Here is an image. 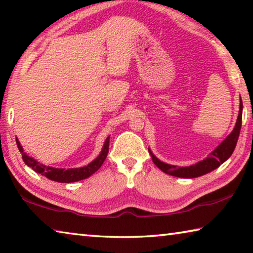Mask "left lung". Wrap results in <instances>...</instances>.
<instances>
[{
    "instance_id": "8db88e82",
    "label": "left lung",
    "mask_w": 253,
    "mask_h": 253,
    "mask_svg": "<svg viewBox=\"0 0 253 253\" xmlns=\"http://www.w3.org/2000/svg\"><path fill=\"white\" fill-rule=\"evenodd\" d=\"M242 100L240 98V110L238 115L237 123L231 134L226 137V138L222 142L219 146H217L214 151L210 154V155L205 158V160L196 163L194 165L186 166V168H177L175 165H169L166 163L162 162L154 155L151 152V149H148L149 154H151L152 160L158 169L163 172L172 175V176L176 177H184V178H194L202 176L204 174H208L212 172L215 169L219 168L221 164L228 160V158L232 155L235 146H237V142L240 135V129H241V124H242Z\"/></svg>"
}]
</instances>
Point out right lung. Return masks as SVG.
Segmentation results:
<instances>
[{"instance_id":"add662e5","label":"right lung","mask_w":253,"mask_h":253,"mask_svg":"<svg viewBox=\"0 0 253 253\" xmlns=\"http://www.w3.org/2000/svg\"><path fill=\"white\" fill-rule=\"evenodd\" d=\"M15 139H16V145H18L19 151L21 152V154H22V158L25 163V165H28L29 168H31L34 172L43 175V176L51 179V181H55L59 183H71V182L81 181V179L89 177L90 175H92L100 169L102 163H104L106 160L107 154H108V149H109V137H107L106 142L104 144V147H102L100 154L91 163H89L88 165L84 166V168H78V169H55V168H51V166H45L43 164H40V163L34 160V158L28 156L27 154L24 153L18 138Z\"/></svg>"}]
</instances>
